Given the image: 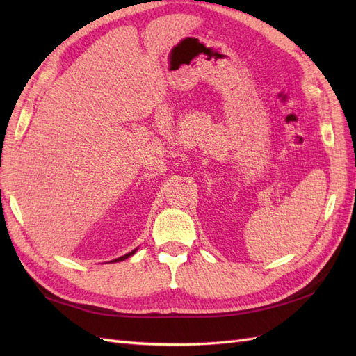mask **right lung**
<instances>
[{"label":"right lung","instance_id":"1","mask_svg":"<svg viewBox=\"0 0 356 356\" xmlns=\"http://www.w3.org/2000/svg\"><path fill=\"white\" fill-rule=\"evenodd\" d=\"M136 251H138V248H135V250H134V251H131V252H127V254H124V255H122V257L115 258V260H113V261H114V263H117V261H123V260H126V258H129L131 255H134ZM113 261H111V263H113Z\"/></svg>","mask_w":356,"mask_h":356}]
</instances>
